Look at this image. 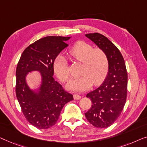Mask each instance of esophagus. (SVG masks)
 <instances>
[{
  "label": "esophagus",
  "instance_id": "obj_1",
  "mask_svg": "<svg viewBox=\"0 0 147 147\" xmlns=\"http://www.w3.org/2000/svg\"><path fill=\"white\" fill-rule=\"evenodd\" d=\"M73 97H74V98L75 99V100H79V99L81 98V96H80V95L78 94H74L73 95Z\"/></svg>",
  "mask_w": 147,
  "mask_h": 147
}]
</instances>
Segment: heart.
Instances as JSON below:
<instances>
[{
  "mask_svg": "<svg viewBox=\"0 0 147 147\" xmlns=\"http://www.w3.org/2000/svg\"><path fill=\"white\" fill-rule=\"evenodd\" d=\"M68 55L74 61L82 63L80 77L74 78L67 88L75 92L84 91L92 84L98 85L105 79L109 71V61L106 52L100 48L93 49L92 45L79 40L71 47ZM53 69L59 79L66 82L69 79V64L65 57L59 55L53 63Z\"/></svg>",
  "mask_w": 147,
  "mask_h": 147,
  "instance_id": "obj_1",
  "label": "heart"
}]
</instances>
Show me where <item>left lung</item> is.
I'll return each mask as SVG.
<instances>
[{"label":"left lung","instance_id":"8db88e82","mask_svg":"<svg viewBox=\"0 0 147 147\" xmlns=\"http://www.w3.org/2000/svg\"><path fill=\"white\" fill-rule=\"evenodd\" d=\"M85 36L103 49L109 58L108 75L98 88L86 94L92 106L84 114L94 127L104 129L112 125L123 110L127 96V69L120 51L106 36L97 32Z\"/></svg>","mask_w":147,"mask_h":147}]
</instances>
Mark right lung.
Listing matches in <instances>:
<instances>
[{
	"label": "right lung",
	"mask_w": 147,
	"mask_h": 147,
	"mask_svg": "<svg viewBox=\"0 0 147 147\" xmlns=\"http://www.w3.org/2000/svg\"><path fill=\"white\" fill-rule=\"evenodd\" d=\"M70 37L47 36L24 49L16 69V95L26 119L38 129H47L57 123L63 107L73 100L53 78V63L68 45ZM39 70L43 84L38 94L30 91L25 81L28 71Z\"/></svg>",
	"instance_id": "1"
}]
</instances>
